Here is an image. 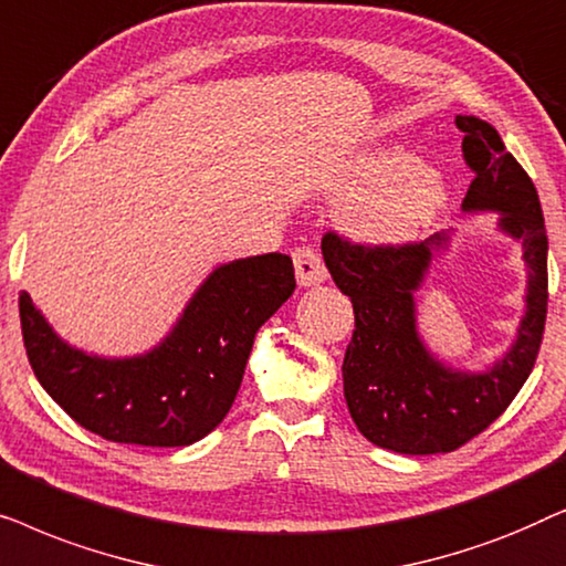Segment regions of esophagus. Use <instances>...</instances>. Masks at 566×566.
<instances>
[{
    "label": "esophagus",
    "instance_id": "34e87169",
    "mask_svg": "<svg viewBox=\"0 0 566 566\" xmlns=\"http://www.w3.org/2000/svg\"><path fill=\"white\" fill-rule=\"evenodd\" d=\"M293 268H296V277L304 289H312V285H319L327 281V268L319 254H316L312 247H298L293 252Z\"/></svg>",
    "mask_w": 566,
    "mask_h": 566
}]
</instances>
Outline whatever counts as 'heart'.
Returning a JSON list of instances; mask_svg holds the SVG:
<instances>
[{"label":"heart","instance_id":"heart-1","mask_svg":"<svg viewBox=\"0 0 566 566\" xmlns=\"http://www.w3.org/2000/svg\"><path fill=\"white\" fill-rule=\"evenodd\" d=\"M327 198L350 203L343 227L355 242L399 247L412 242L443 211L448 185L401 146H378L345 165Z\"/></svg>","mask_w":566,"mask_h":566}]
</instances>
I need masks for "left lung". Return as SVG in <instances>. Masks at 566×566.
<instances>
[{
	"label": "left lung",
	"mask_w": 566,
	"mask_h": 566,
	"mask_svg": "<svg viewBox=\"0 0 566 566\" xmlns=\"http://www.w3.org/2000/svg\"><path fill=\"white\" fill-rule=\"evenodd\" d=\"M474 182L463 213H497V231L523 247L528 268L513 345L492 366L455 368L430 350L417 327V291L451 250L453 229L420 244L360 247L322 239L332 281L353 301L355 332L343 363L345 401L363 438L407 455L448 453L505 412L536 363L546 324V223L531 177L490 123L455 115Z\"/></svg>",
	"instance_id": "obj_1"
}]
</instances>
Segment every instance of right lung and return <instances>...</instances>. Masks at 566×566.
Instances as JSON below:
<instances>
[{"instance_id": "right-lung-1", "label": "right lung", "mask_w": 566, "mask_h": 566, "mask_svg": "<svg viewBox=\"0 0 566 566\" xmlns=\"http://www.w3.org/2000/svg\"><path fill=\"white\" fill-rule=\"evenodd\" d=\"M293 291L289 254L223 262L157 345L126 358L69 345L22 291V339L38 381L84 430L113 443L180 448L219 428L242 386L254 335Z\"/></svg>"}]
</instances>
